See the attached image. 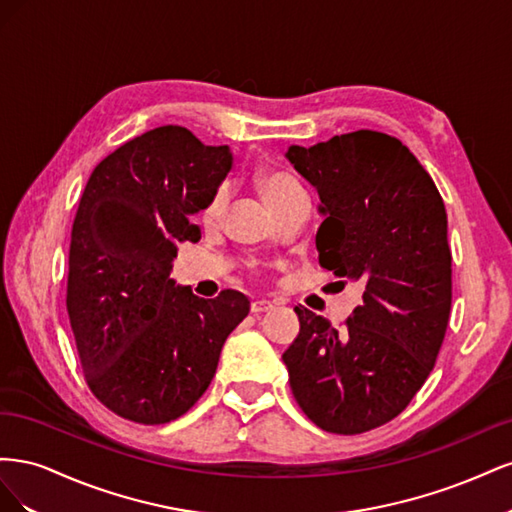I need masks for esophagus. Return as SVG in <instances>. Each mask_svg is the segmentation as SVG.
<instances>
[{
  "mask_svg": "<svg viewBox=\"0 0 512 512\" xmlns=\"http://www.w3.org/2000/svg\"><path fill=\"white\" fill-rule=\"evenodd\" d=\"M250 309H252V314H265V312H271L273 303L267 299H258V301H252Z\"/></svg>",
  "mask_w": 512,
  "mask_h": 512,
  "instance_id": "obj_1",
  "label": "esophagus"
}]
</instances>
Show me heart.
I'll use <instances>...</instances> for the list:
<instances>
[{
    "label": "heart",
    "mask_w": 512,
    "mask_h": 512,
    "mask_svg": "<svg viewBox=\"0 0 512 512\" xmlns=\"http://www.w3.org/2000/svg\"><path fill=\"white\" fill-rule=\"evenodd\" d=\"M258 185H260L262 196L267 198V203L273 209H277L282 203H286V200L292 198L294 194L303 192L299 181L292 179L286 173H282V170H269V173H262L258 177ZM226 203H228V188H226V185H220V188L215 190L213 196L209 198V203L203 211V220L207 224L218 222L222 218L224 209H226Z\"/></svg>",
    "instance_id": "1"
}]
</instances>
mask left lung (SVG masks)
<instances>
[{"label":"left lung","mask_w":512,"mask_h":512,"mask_svg":"<svg viewBox=\"0 0 512 512\" xmlns=\"http://www.w3.org/2000/svg\"><path fill=\"white\" fill-rule=\"evenodd\" d=\"M286 158L320 196V267L359 282L363 303L342 331L294 307L301 329L282 359L309 421L352 436L404 412L436 365L453 297L446 209L427 170L389 134L292 145Z\"/></svg>","instance_id":"obj_1"}]
</instances>
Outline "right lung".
<instances>
[{
  "label": "right lung",
  "instance_id": "1",
  "mask_svg": "<svg viewBox=\"0 0 512 512\" xmlns=\"http://www.w3.org/2000/svg\"><path fill=\"white\" fill-rule=\"evenodd\" d=\"M232 168L181 126L132 138L91 173L72 224L68 316L85 380L102 404L162 425L203 397L232 329L250 314L243 292L200 299L170 280L177 245L196 243L203 211Z\"/></svg>",
  "mask_w": 512,
  "mask_h": 512
}]
</instances>
